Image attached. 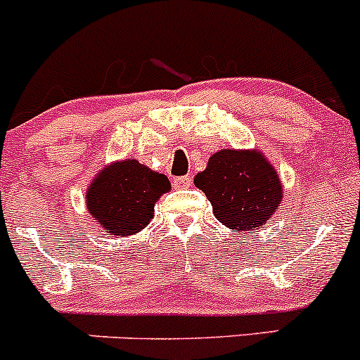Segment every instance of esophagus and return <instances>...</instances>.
I'll return each mask as SVG.
<instances>
[{"label": "esophagus", "instance_id": "esophagus-1", "mask_svg": "<svg viewBox=\"0 0 360 360\" xmlns=\"http://www.w3.org/2000/svg\"><path fill=\"white\" fill-rule=\"evenodd\" d=\"M191 184V177L190 176H179V177H174V186L177 190H184V188H190Z\"/></svg>", "mask_w": 360, "mask_h": 360}]
</instances>
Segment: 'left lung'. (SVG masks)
Masks as SVG:
<instances>
[{"label":"left lung","mask_w":360,"mask_h":360,"mask_svg":"<svg viewBox=\"0 0 360 360\" xmlns=\"http://www.w3.org/2000/svg\"><path fill=\"white\" fill-rule=\"evenodd\" d=\"M195 186L212 203L217 221L231 230L263 226L282 198L281 179L259 151H217L197 174Z\"/></svg>","instance_id":"obj_1"}]
</instances>
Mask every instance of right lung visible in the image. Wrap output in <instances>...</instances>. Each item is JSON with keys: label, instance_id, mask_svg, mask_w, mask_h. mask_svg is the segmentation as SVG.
Segmentation results:
<instances>
[{"label": "right lung", "instance_id": "obj_1", "mask_svg": "<svg viewBox=\"0 0 360 360\" xmlns=\"http://www.w3.org/2000/svg\"><path fill=\"white\" fill-rule=\"evenodd\" d=\"M169 190V177L137 160H125L99 174L86 191V207L110 233L132 235L150 223L155 202Z\"/></svg>", "mask_w": 360, "mask_h": 360}]
</instances>
